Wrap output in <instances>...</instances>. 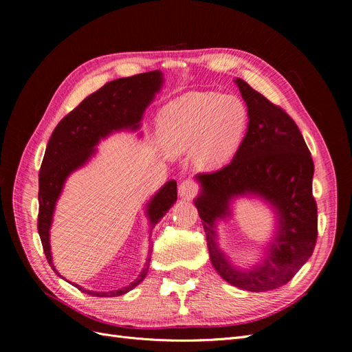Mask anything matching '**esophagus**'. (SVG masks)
Returning <instances> with one entry per match:
<instances>
[{
    "label": "esophagus",
    "instance_id": "34e87169",
    "mask_svg": "<svg viewBox=\"0 0 352 352\" xmlns=\"http://www.w3.org/2000/svg\"><path fill=\"white\" fill-rule=\"evenodd\" d=\"M198 192H199V188L192 179L184 180V182L179 186V195L185 199H192L194 197H197Z\"/></svg>",
    "mask_w": 352,
    "mask_h": 352
}]
</instances>
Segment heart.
Wrapping results in <instances>:
<instances>
[{"label": "heart", "instance_id": "obj_1", "mask_svg": "<svg viewBox=\"0 0 352 352\" xmlns=\"http://www.w3.org/2000/svg\"><path fill=\"white\" fill-rule=\"evenodd\" d=\"M247 111L235 98L220 94L184 95L160 111L158 132L166 151L177 155L197 150L202 167H214L232 154L242 135Z\"/></svg>", "mask_w": 352, "mask_h": 352}]
</instances>
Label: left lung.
I'll use <instances>...</instances> for the list:
<instances>
[{
	"mask_svg": "<svg viewBox=\"0 0 352 352\" xmlns=\"http://www.w3.org/2000/svg\"><path fill=\"white\" fill-rule=\"evenodd\" d=\"M248 109V131L230 163L199 173L202 192L195 199L212 267L230 285L251 292L273 291L289 282L311 257L317 241L314 163L292 117L238 78ZM245 193L267 199L280 212V232L265 263L238 271L215 245L214 221L228 215V201Z\"/></svg>",
	"mask_w": 352,
	"mask_h": 352,
	"instance_id": "8db88e82",
	"label": "left lung"
}]
</instances>
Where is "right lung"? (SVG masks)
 <instances>
[{
	"mask_svg": "<svg viewBox=\"0 0 352 352\" xmlns=\"http://www.w3.org/2000/svg\"><path fill=\"white\" fill-rule=\"evenodd\" d=\"M162 72L158 70L107 82L102 88L85 98L76 109L63 117L52 132L39 168L38 232L45 257L57 274L58 272L54 269L50 251V228L63 184L73 170L87 163V160L95 151L94 146L101 138L113 131L140 127L142 113L154 98V94L162 87ZM176 199V180H170L148 204V216L153 228L164 217ZM146 263H150V260H146ZM146 272L148 264L135 282L120 287L119 291L94 292L78 285L74 286L94 296H119L140 285Z\"/></svg>",
	"mask_w": 352,
	"mask_h": 352,
	"instance_id": "obj_1",
	"label": "right lung"
}]
</instances>
